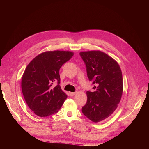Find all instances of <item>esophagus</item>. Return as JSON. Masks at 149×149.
Listing matches in <instances>:
<instances>
[{"label":"esophagus","instance_id":"esophagus-1","mask_svg":"<svg viewBox=\"0 0 149 149\" xmlns=\"http://www.w3.org/2000/svg\"><path fill=\"white\" fill-rule=\"evenodd\" d=\"M76 92H74V93H73V92H70V96H73L74 95H75V94H76Z\"/></svg>","mask_w":149,"mask_h":149}]
</instances>
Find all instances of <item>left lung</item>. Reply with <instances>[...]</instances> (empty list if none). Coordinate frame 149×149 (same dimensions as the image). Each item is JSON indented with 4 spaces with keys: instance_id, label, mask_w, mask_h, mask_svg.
<instances>
[{
    "instance_id": "8db88e82",
    "label": "left lung",
    "mask_w": 149,
    "mask_h": 149,
    "mask_svg": "<svg viewBox=\"0 0 149 149\" xmlns=\"http://www.w3.org/2000/svg\"><path fill=\"white\" fill-rule=\"evenodd\" d=\"M86 67L88 78L94 91H88L86 104L82 112L94 123L111 116L118 107L123 91V74L113 58L101 51L79 53Z\"/></svg>"
}]
</instances>
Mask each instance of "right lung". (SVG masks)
I'll use <instances>...</instances> for the list:
<instances>
[{"instance_id": "add662e5", "label": "right lung", "mask_w": 149, "mask_h": 149, "mask_svg": "<svg viewBox=\"0 0 149 149\" xmlns=\"http://www.w3.org/2000/svg\"><path fill=\"white\" fill-rule=\"evenodd\" d=\"M73 53L68 51L43 52L31 60L22 78V91L30 109L40 117L56 113L67 98L60 86L59 71ZM55 82L57 85H52Z\"/></svg>"}]
</instances>
